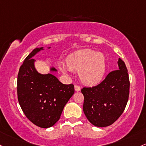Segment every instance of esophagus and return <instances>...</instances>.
<instances>
[{
	"mask_svg": "<svg viewBox=\"0 0 146 146\" xmlns=\"http://www.w3.org/2000/svg\"><path fill=\"white\" fill-rule=\"evenodd\" d=\"M81 90L80 86H79L78 85H75V91H80Z\"/></svg>",
	"mask_w": 146,
	"mask_h": 146,
	"instance_id": "1",
	"label": "esophagus"
}]
</instances>
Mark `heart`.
I'll return each instance as SVG.
<instances>
[{
  "mask_svg": "<svg viewBox=\"0 0 146 146\" xmlns=\"http://www.w3.org/2000/svg\"><path fill=\"white\" fill-rule=\"evenodd\" d=\"M66 65L70 69L79 70L81 81L90 86L99 84L106 71L105 55L89 48L80 50L68 55ZM62 70L66 71L64 68Z\"/></svg>",
  "mask_w": 146,
  "mask_h": 146,
  "instance_id": "obj_1",
  "label": "heart"
}]
</instances>
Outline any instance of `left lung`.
<instances>
[{
  "label": "left lung",
  "instance_id": "obj_1",
  "mask_svg": "<svg viewBox=\"0 0 146 146\" xmlns=\"http://www.w3.org/2000/svg\"><path fill=\"white\" fill-rule=\"evenodd\" d=\"M118 70L110 72L100 84L83 88V111L91 124L107 127L113 124L124 111L128 101L129 80L127 69L121 58Z\"/></svg>",
  "mask_w": 146,
  "mask_h": 146
}]
</instances>
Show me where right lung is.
<instances>
[{
	"label": "right lung",
	"instance_id": "right-lung-1",
	"mask_svg": "<svg viewBox=\"0 0 146 146\" xmlns=\"http://www.w3.org/2000/svg\"><path fill=\"white\" fill-rule=\"evenodd\" d=\"M43 50V47L35 48L20 67L17 95L26 117L38 127L48 128L59 121L75 91L73 84H64L52 73L41 74L36 70V60L33 57ZM49 70L51 73L57 72L53 67H50Z\"/></svg>",
	"mask_w": 146,
	"mask_h": 146
}]
</instances>
